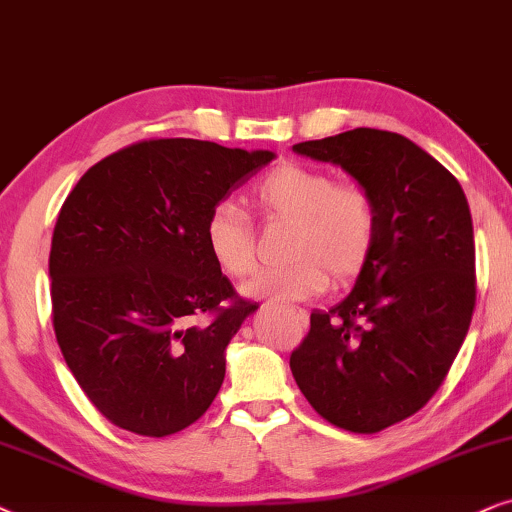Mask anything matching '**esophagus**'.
I'll return each mask as SVG.
<instances>
[{
  "label": "esophagus",
  "mask_w": 512,
  "mask_h": 512,
  "mask_svg": "<svg viewBox=\"0 0 512 512\" xmlns=\"http://www.w3.org/2000/svg\"><path fill=\"white\" fill-rule=\"evenodd\" d=\"M292 313H295V320L299 323V327L309 325V313H306L304 309H292Z\"/></svg>",
  "instance_id": "esophagus-1"
}]
</instances>
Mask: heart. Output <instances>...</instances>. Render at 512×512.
Instances as JSON below:
<instances>
[{
  "instance_id": "heart-1",
  "label": "heart",
  "mask_w": 512,
  "mask_h": 512,
  "mask_svg": "<svg viewBox=\"0 0 512 512\" xmlns=\"http://www.w3.org/2000/svg\"><path fill=\"white\" fill-rule=\"evenodd\" d=\"M252 203L264 215L292 222L290 264L264 269L243 285L250 297L299 302L320 295L332 281L358 276L377 238L372 196L353 182H335L325 170L283 163L252 187ZM210 260L222 274L241 278L255 267L252 224L234 201H220L203 224Z\"/></svg>"
}]
</instances>
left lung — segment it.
<instances>
[{
    "label": "left lung",
    "mask_w": 512,
    "mask_h": 512,
    "mask_svg": "<svg viewBox=\"0 0 512 512\" xmlns=\"http://www.w3.org/2000/svg\"><path fill=\"white\" fill-rule=\"evenodd\" d=\"M292 149L342 166L377 208L370 260L342 304L311 313L292 377L332 426L379 433L433 398L466 339L478 292L466 194L391 131L353 128Z\"/></svg>",
    "instance_id": "1"
}]
</instances>
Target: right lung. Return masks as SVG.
Instances as JSON below:
<instances>
[{"label":"right lung","instance_id":"add662e5","mask_svg":"<svg viewBox=\"0 0 512 512\" xmlns=\"http://www.w3.org/2000/svg\"><path fill=\"white\" fill-rule=\"evenodd\" d=\"M274 152L140 140L88 168L60 208L49 274L60 351L124 431L166 438L213 405L224 349L257 304L210 260L208 210ZM206 315V324L193 320Z\"/></svg>","mask_w":512,"mask_h":512}]
</instances>
